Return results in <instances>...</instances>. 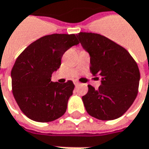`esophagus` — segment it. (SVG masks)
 <instances>
[{
    "label": "esophagus",
    "instance_id": "esophagus-1",
    "mask_svg": "<svg viewBox=\"0 0 149 149\" xmlns=\"http://www.w3.org/2000/svg\"><path fill=\"white\" fill-rule=\"evenodd\" d=\"M74 84L75 86H78L80 84V82H78L77 81H74Z\"/></svg>",
    "mask_w": 149,
    "mask_h": 149
}]
</instances>
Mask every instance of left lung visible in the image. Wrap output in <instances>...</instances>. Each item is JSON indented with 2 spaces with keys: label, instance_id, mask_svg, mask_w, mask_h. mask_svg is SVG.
I'll list each match as a JSON object with an SVG mask.
<instances>
[{
  "label": "left lung",
  "instance_id": "left-lung-1",
  "mask_svg": "<svg viewBox=\"0 0 149 149\" xmlns=\"http://www.w3.org/2000/svg\"><path fill=\"white\" fill-rule=\"evenodd\" d=\"M83 49L90 54L91 72L101 78L98 90L88 85L82 96L86 110L100 120H116L130 107L138 95L140 73L130 53L99 33L77 34Z\"/></svg>",
  "mask_w": 149,
  "mask_h": 149
}]
</instances>
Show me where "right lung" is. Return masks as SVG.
I'll return each instance as SVG.
<instances>
[{
    "instance_id": "add662e5",
    "label": "right lung",
    "mask_w": 149,
    "mask_h": 149,
    "mask_svg": "<svg viewBox=\"0 0 149 149\" xmlns=\"http://www.w3.org/2000/svg\"><path fill=\"white\" fill-rule=\"evenodd\" d=\"M79 44L75 34L54 33L29 44L19 56L11 70L12 92L19 109L30 120L50 122L67 110L75 86L51 81L65 52Z\"/></svg>"
}]
</instances>
